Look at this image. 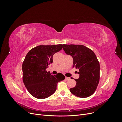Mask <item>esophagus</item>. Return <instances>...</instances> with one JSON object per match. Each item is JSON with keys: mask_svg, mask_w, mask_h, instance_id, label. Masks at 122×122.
<instances>
[{"mask_svg": "<svg viewBox=\"0 0 122 122\" xmlns=\"http://www.w3.org/2000/svg\"><path fill=\"white\" fill-rule=\"evenodd\" d=\"M65 79H66V80H70V77H65Z\"/></svg>", "mask_w": 122, "mask_h": 122, "instance_id": "esophagus-1", "label": "esophagus"}]
</instances>
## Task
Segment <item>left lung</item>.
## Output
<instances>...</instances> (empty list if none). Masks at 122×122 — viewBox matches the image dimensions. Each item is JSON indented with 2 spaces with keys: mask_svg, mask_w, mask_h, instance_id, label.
<instances>
[{
  "mask_svg": "<svg viewBox=\"0 0 122 122\" xmlns=\"http://www.w3.org/2000/svg\"><path fill=\"white\" fill-rule=\"evenodd\" d=\"M63 49L72 57L73 67L79 70V78L75 79L76 86L70 88V92L80 98L91 96L96 90L100 79V64L96 55L81 45L63 44Z\"/></svg>",
  "mask_w": 122,
  "mask_h": 122,
  "instance_id": "left-lung-1",
  "label": "left lung"
}]
</instances>
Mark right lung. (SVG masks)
I'll use <instances>...</instances> for the list:
<instances>
[{"instance_id":"obj_1","label":"right lung","mask_w":122,"mask_h":122,"mask_svg":"<svg viewBox=\"0 0 122 122\" xmlns=\"http://www.w3.org/2000/svg\"><path fill=\"white\" fill-rule=\"evenodd\" d=\"M62 44L40 45L29 50L22 64L23 81L33 97L40 99L49 97L56 90L58 82L65 79L61 73L52 75L46 69L52 63L53 55L62 48Z\"/></svg>"}]
</instances>
